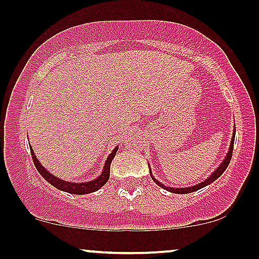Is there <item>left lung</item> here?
Returning a JSON list of instances; mask_svg holds the SVG:
<instances>
[{"mask_svg": "<svg viewBox=\"0 0 259 259\" xmlns=\"http://www.w3.org/2000/svg\"><path fill=\"white\" fill-rule=\"evenodd\" d=\"M235 135H236V127H235V130H233V133H232V138H231V144H230V148H229V152H227L226 157H225V159L222 160V163L220 164V165L218 166V168H216L215 170H213V173H211L210 177H208L206 180H204V182L199 183V184H196V185H193V186H188V188H170V186H166V185L162 184V183H160L159 180H158V179H155V178L153 177V174H152V170H151V166H149V164H148V166H149V173H151V177H152V179L154 180V183H155V184H157L158 186H160V188L165 189L166 191H170V193H174V194H189V193H194V191L199 190V189H201V188H204V186H206V185H208V184H211V183H213V182H215V180L218 179V178L221 177L222 173H224V171L226 170V168H227V166H229V164H230V160H231V158H232L233 143H235Z\"/></svg>", "mask_w": 259, "mask_h": 259, "instance_id": "8db88e82", "label": "left lung"}]
</instances>
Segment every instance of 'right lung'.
<instances>
[{"label":"right lung","mask_w":259,"mask_h":259,"mask_svg":"<svg viewBox=\"0 0 259 259\" xmlns=\"http://www.w3.org/2000/svg\"><path fill=\"white\" fill-rule=\"evenodd\" d=\"M117 151H118V147H115L112 153L107 157L106 162L104 164V168H102L101 174H100L96 179L90 180V182H85V183H73V182H66V180L60 179V178L54 177L52 173H49L48 169L44 168V166L39 163V160L37 159V155L34 154L32 147H30L32 159L33 162H34L35 168H37V170L39 171L41 177H43L49 184L55 186V188L59 189V190L65 191V193H69V194H75V195H84V194L94 193V191L99 190V189H101L102 186L106 184L108 178H110L111 162H112V159L115 158L116 152Z\"/></svg>","instance_id":"right-lung-1"}]
</instances>
